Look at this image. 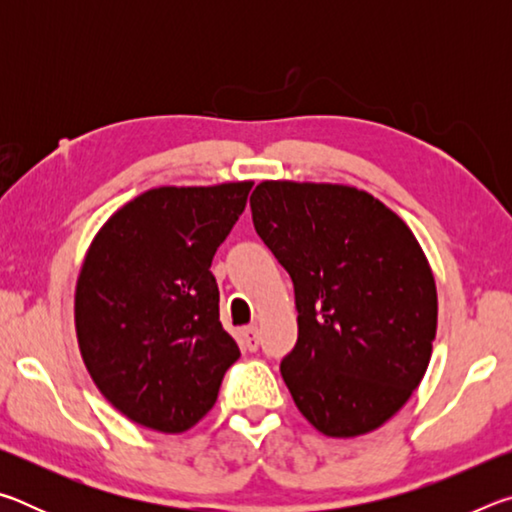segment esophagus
<instances>
[{"mask_svg":"<svg viewBox=\"0 0 512 512\" xmlns=\"http://www.w3.org/2000/svg\"><path fill=\"white\" fill-rule=\"evenodd\" d=\"M244 341H246V348H248V350H257V345H259V332H257L255 325H250V327L244 329Z\"/></svg>","mask_w":512,"mask_h":512,"instance_id":"obj_1","label":"esophagus"}]
</instances>
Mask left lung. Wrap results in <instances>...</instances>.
Listing matches in <instances>:
<instances>
[{"mask_svg":"<svg viewBox=\"0 0 512 512\" xmlns=\"http://www.w3.org/2000/svg\"><path fill=\"white\" fill-rule=\"evenodd\" d=\"M257 235L293 280L298 343L282 361L293 402L332 438L379 429L431 361L438 291L400 216L357 187L264 180Z\"/></svg>","mask_w":512,"mask_h":512,"instance_id":"left-lung-1","label":"left lung"}]
</instances>
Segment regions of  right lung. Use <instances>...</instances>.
<instances>
[{
  "instance_id": "obj_1",
  "label": "right lung",
  "mask_w": 512,
  "mask_h": 512,
  "mask_svg": "<svg viewBox=\"0 0 512 512\" xmlns=\"http://www.w3.org/2000/svg\"><path fill=\"white\" fill-rule=\"evenodd\" d=\"M253 180L149 189L101 225L74 291L76 341L101 395L135 424L192 429L241 352L210 271Z\"/></svg>"
}]
</instances>
